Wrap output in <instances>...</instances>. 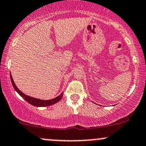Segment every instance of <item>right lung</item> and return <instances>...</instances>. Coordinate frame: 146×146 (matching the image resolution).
<instances>
[{
  "instance_id": "right-lung-1",
  "label": "right lung",
  "mask_w": 146,
  "mask_h": 146,
  "mask_svg": "<svg viewBox=\"0 0 146 146\" xmlns=\"http://www.w3.org/2000/svg\"><path fill=\"white\" fill-rule=\"evenodd\" d=\"M10 78H11V83H12L13 86H14V89L16 90V91L19 94L22 98H24V100L25 101H27L28 103H29L30 104L34 106H37V107H44V106H51L54 104L57 103L61 100L62 98L63 95V93H62L59 96L56 97V98L54 99H51V100H40V99H37V98H32V97L28 96V95L24 94L23 92L21 91L18 88V87L16 86L15 84L14 80H13L12 76H11V73H10Z\"/></svg>"
}]
</instances>
